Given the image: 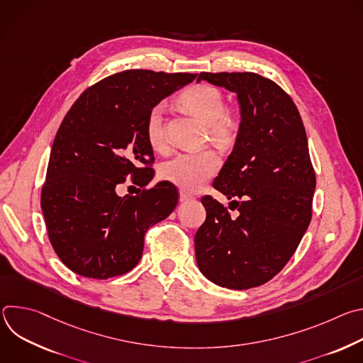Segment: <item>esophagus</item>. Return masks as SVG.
<instances>
[{"instance_id":"1","label":"esophagus","mask_w":363,"mask_h":363,"mask_svg":"<svg viewBox=\"0 0 363 363\" xmlns=\"http://www.w3.org/2000/svg\"><path fill=\"white\" fill-rule=\"evenodd\" d=\"M192 199V195L189 192H185V191H179V201L181 202H185V201H189Z\"/></svg>"}]
</instances>
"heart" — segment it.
<instances>
[{
    "instance_id": "1",
    "label": "heart",
    "mask_w": 363,
    "mask_h": 363,
    "mask_svg": "<svg viewBox=\"0 0 363 363\" xmlns=\"http://www.w3.org/2000/svg\"><path fill=\"white\" fill-rule=\"evenodd\" d=\"M181 103L206 125L211 139L220 147H228L234 142L240 119L237 113L225 108V99L217 87L195 84L181 94ZM164 112L162 103L153 106L145 123L146 140L155 150H162L167 146ZM220 165L218 153L211 149L182 152L162 165L161 177L181 191L195 192L218 172Z\"/></svg>"
}]
</instances>
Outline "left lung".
<instances>
[{"instance_id":"8db88e82","label":"left lung","mask_w":363,"mask_h":363,"mask_svg":"<svg viewBox=\"0 0 363 363\" xmlns=\"http://www.w3.org/2000/svg\"><path fill=\"white\" fill-rule=\"evenodd\" d=\"M237 94L241 122L214 188L238 210L233 218L210 195L195 234L201 273L213 283L247 290L272 280L294 254L310 220L316 174L306 130L291 97L257 73H199Z\"/></svg>"}]
</instances>
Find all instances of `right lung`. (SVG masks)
I'll return each instance as SVG.
<instances>
[{
  "label": "right lung",
  "instance_id": "1",
  "mask_svg": "<svg viewBox=\"0 0 363 363\" xmlns=\"http://www.w3.org/2000/svg\"><path fill=\"white\" fill-rule=\"evenodd\" d=\"M195 77L125 70L84 90L65 116L51 147L41 210L51 245L76 274L105 280L130 272L147 228L175 210L178 191L168 181L125 196L116 185L130 177L145 186L153 178L147 113Z\"/></svg>",
  "mask_w": 363,
  "mask_h": 363
}]
</instances>
